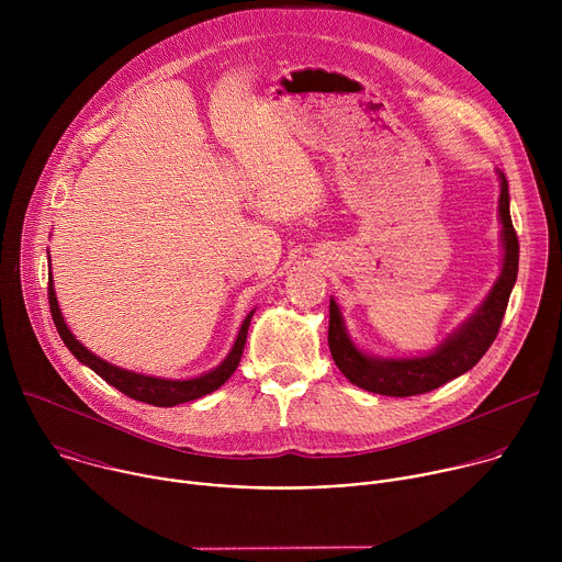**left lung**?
Masks as SVG:
<instances>
[{"label": "left lung", "mask_w": 562, "mask_h": 562, "mask_svg": "<svg viewBox=\"0 0 562 562\" xmlns=\"http://www.w3.org/2000/svg\"><path fill=\"white\" fill-rule=\"evenodd\" d=\"M501 222H503V245L505 262L498 282L467 323L440 345L434 353L423 358L382 360L360 353L349 340L338 304L329 302V349L338 369L360 389L380 395L407 397L438 389L440 384L462 375L487 353L496 340L507 302L518 276V235L509 215V187L505 173H501Z\"/></svg>", "instance_id": "left-lung-1"}]
</instances>
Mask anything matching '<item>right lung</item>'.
Returning a JSON list of instances; mask_svg holds the SVG:
<instances>
[{"label":"right lung","mask_w":562,"mask_h":562,"mask_svg":"<svg viewBox=\"0 0 562 562\" xmlns=\"http://www.w3.org/2000/svg\"><path fill=\"white\" fill-rule=\"evenodd\" d=\"M48 304H50V315H53V323L57 327L59 338L64 340L68 351L79 362L91 367L100 378H104L111 386H115L124 395L139 400V403H146V405H155V407H176V405L189 403V400L202 397V395L220 389L231 378V373L237 369L239 358H243V351L247 345V331H249L251 317H254V311L245 317V323H243V327H239V334H237V340H235L231 353L217 369H213L200 378H191V380H165V378H150V375H142V373H133V371L113 367L106 360L93 356L87 347L79 345L75 340V336L68 331L64 317L59 313L50 278H48Z\"/></svg>","instance_id":"add662e5"}]
</instances>
